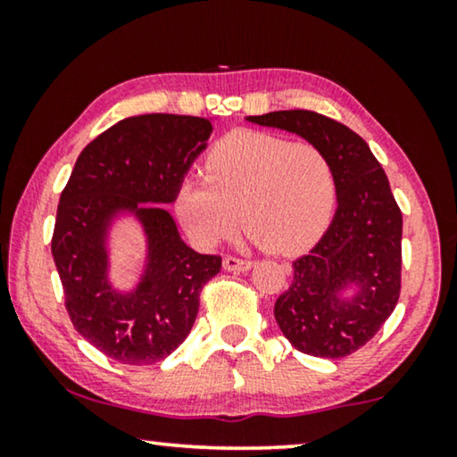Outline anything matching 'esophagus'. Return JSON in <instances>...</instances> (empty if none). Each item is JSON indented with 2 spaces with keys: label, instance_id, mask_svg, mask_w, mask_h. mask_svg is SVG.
Segmentation results:
<instances>
[{
  "label": "esophagus",
  "instance_id": "1",
  "mask_svg": "<svg viewBox=\"0 0 457 457\" xmlns=\"http://www.w3.org/2000/svg\"><path fill=\"white\" fill-rule=\"evenodd\" d=\"M222 266L224 270H230V272H245L252 268V260H243V258H235V255H227V258L222 260Z\"/></svg>",
  "mask_w": 457,
  "mask_h": 457
}]
</instances>
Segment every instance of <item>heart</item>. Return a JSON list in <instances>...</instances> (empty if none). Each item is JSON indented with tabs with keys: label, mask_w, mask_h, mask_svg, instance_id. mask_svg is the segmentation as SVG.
Instances as JSON below:
<instances>
[{
	"label": "heart",
	"mask_w": 457,
	"mask_h": 457,
	"mask_svg": "<svg viewBox=\"0 0 457 457\" xmlns=\"http://www.w3.org/2000/svg\"><path fill=\"white\" fill-rule=\"evenodd\" d=\"M204 179H185L174 210L202 247L228 239L239 222L272 253H297L324 233L337 202L328 155L312 143L241 130L218 141ZM242 214H238V210Z\"/></svg>",
	"instance_id": "b5f03b06"
}]
</instances>
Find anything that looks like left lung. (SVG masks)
Here are the masks:
<instances>
[{
	"instance_id": "obj_1",
	"label": "left lung",
	"mask_w": 457,
	"mask_h": 457,
	"mask_svg": "<svg viewBox=\"0 0 457 457\" xmlns=\"http://www.w3.org/2000/svg\"><path fill=\"white\" fill-rule=\"evenodd\" d=\"M245 120L295 133L333 164V222L293 262V283L274 303V318L299 352L345 358L378 333L402 289L403 220L389 179L368 143L333 118L280 110Z\"/></svg>"
}]
</instances>
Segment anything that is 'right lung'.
<instances>
[{"mask_svg":"<svg viewBox=\"0 0 457 457\" xmlns=\"http://www.w3.org/2000/svg\"><path fill=\"white\" fill-rule=\"evenodd\" d=\"M210 118L143 114L96 137L60 195L52 255L68 316L80 337L127 366L162 361L187 339L199 291L220 272V255L180 239L164 205L208 147ZM133 215L146 237V264L130 292L109 283V230Z\"/></svg>","mask_w":457,"mask_h":457,"instance_id":"right-lung-1","label":"right lung"}]
</instances>
